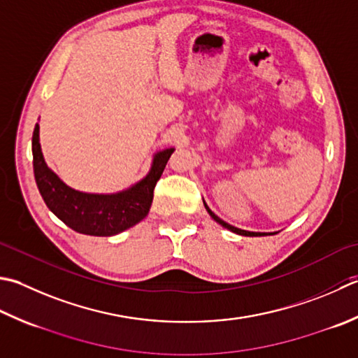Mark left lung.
I'll return each mask as SVG.
<instances>
[{
  "label": "left lung",
  "mask_w": 358,
  "mask_h": 358,
  "mask_svg": "<svg viewBox=\"0 0 358 358\" xmlns=\"http://www.w3.org/2000/svg\"><path fill=\"white\" fill-rule=\"evenodd\" d=\"M203 205H205V208H206V211H208V214L213 217V219L219 223V225H222L223 228H227V229H229L231 233H236V234H239V236H250V237H257V236H273V234H276V233H256V231H247V229H241V228H236V227H233V225H229V223H227L225 220H222L220 217H217L211 209H209V206L206 205V201L203 200Z\"/></svg>",
  "instance_id": "8db88e82"
}]
</instances>
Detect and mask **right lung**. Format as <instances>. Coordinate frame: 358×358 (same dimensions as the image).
I'll return each instance as SVG.
<instances>
[{"instance_id": "right-lung-1", "label": "right lung", "mask_w": 358, "mask_h": 358, "mask_svg": "<svg viewBox=\"0 0 358 358\" xmlns=\"http://www.w3.org/2000/svg\"><path fill=\"white\" fill-rule=\"evenodd\" d=\"M173 150V147H166L153 153L150 169L145 177L122 191L111 194L83 192L68 186L46 164L37 122L32 135L35 183L49 211L71 229L88 236H115L135 227L149 214L153 189Z\"/></svg>"}]
</instances>
